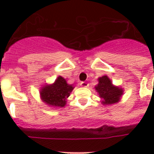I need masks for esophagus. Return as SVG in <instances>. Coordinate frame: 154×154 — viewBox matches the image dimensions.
Listing matches in <instances>:
<instances>
[{
  "label": "esophagus",
  "instance_id": "esophagus-1",
  "mask_svg": "<svg viewBox=\"0 0 154 154\" xmlns=\"http://www.w3.org/2000/svg\"><path fill=\"white\" fill-rule=\"evenodd\" d=\"M80 85H81V86L84 87V88H87V87L89 86V84H88V83L85 82H81V83H80Z\"/></svg>",
  "mask_w": 154,
  "mask_h": 154
}]
</instances>
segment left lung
Returning <instances> with one entry per match:
<instances>
[{
    "label": "left lung",
    "instance_id": "obj_1",
    "mask_svg": "<svg viewBox=\"0 0 154 154\" xmlns=\"http://www.w3.org/2000/svg\"><path fill=\"white\" fill-rule=\"evenodd\" d=\"M97 80L98 84L94 88L101 99V104L104 105H111L119 102L124 94V89L122 87L114 85L109 77L106 75L99 77Z\"/></svg>",
    "mask_w": 154,
    "mask_h": 154
}]
</instances>
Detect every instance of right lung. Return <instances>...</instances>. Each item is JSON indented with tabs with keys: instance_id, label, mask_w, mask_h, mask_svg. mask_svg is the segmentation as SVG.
Here are the masks:
<instances>
[{
	"instance_id": "add662e5",
	"label": "right lung",
	"mask_w": 154,
	"mask_h": 154,
	"mask_svg": "<svg viewBox=\"0 0 154 154\" xmlns=\"http://www.w3.org/2000/svg\"><path fill=\"white\" fill-rule=\"evenodd\" d=\"M73 89V85L68 84L65 78L59 76L53 84H45L41 87L40 97L49 107L63 108Z\"/></svg>"
}]
</instances>
